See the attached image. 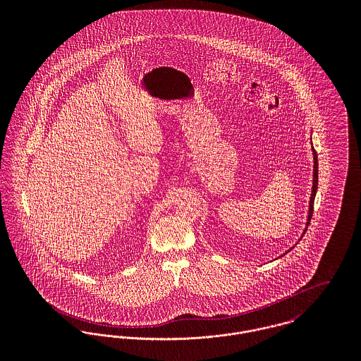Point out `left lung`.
Returning a JSON list of instances; mask_svg holds the SVG:
<instances>
[{"instance_id": "8db88e82", "label": "left lung", "mask_w": 361, "mask_h": 361, "mask_svg": "<svg viewBox=\"0 0 361 361\" xmlns=\"http://www.w3.org/2000/svg\"><path fill=\"white\" fill-rule=\"evenodd\" d=\"M312 145V143H311ZM311 150H312V159H314V166H312V189H311V196H310V203H309V215H307V221H306V228H305V231H303V235L300 236V239L305 236V233H306V231H307V226H309L310 219H311V216H312V206H314V199H315V193H317V188H318V158H317V153H315V150H314V147H311ZM300 242V240H299ZM293 249V247H292ZM292 249H289L288 252H290ZM286 252V253H288ZM286 253H283L282 256H285ZM282 256H279V257H282Z\"/></svg>"}]
</instances>
